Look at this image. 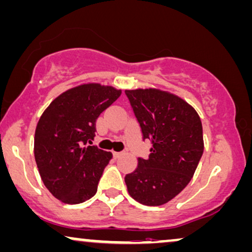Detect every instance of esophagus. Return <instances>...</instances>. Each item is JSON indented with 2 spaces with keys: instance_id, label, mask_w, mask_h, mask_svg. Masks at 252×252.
Segmentation results:
<instances>
[{
  "instance_id": "1",
  "label": "esophagus",
  "mask_w": 252,
  "mask_h": 252,
  "mask_svg": "<svg viewBox=\"0 0 252 252\" xmlns=\"http://www.w3.org/2000/svg\"><path fill=\"white\" fill-rule=\"evenodd\" d=\"M122 154H123L122 152H114V153H113V157H114L115 158H119Z\"/></svg>"
}]
</instances>
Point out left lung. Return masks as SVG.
I'll use <instances>...</instances> for the list:
<instances>
[{"label":"left lung","instance_id":"8db88e82","mask_svg":"<svg viewBox=\"0 0 252 252\" xmlns=\"http://www.w3.org/2000/svg\"><path fill=\"white\" fill-rule=\"evenodd\" d=\"M143 140L152 144L147 160L125 182L130 196L145 205H162L182 192L192 179L203 154L200 116L182 98L157 89L126 90Z\"/></svg>","mask_w":252,"mask_h":252}]
</instances>
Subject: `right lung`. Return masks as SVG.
I'll return each mask as SVG.
<instances>
[{
  "instance_id": "add662e5",
  "label": "right lung",
  "mask_w": 252,
  "mask_h": 252,
  "mask_svg": "<svg viewBox=\"0 0 252 252\" xmlns=\"http://www.w3.org/2000/svg\"><path fill=\"white\" fill-rule=\"evenodd\" d=\"M120 95L112 87L84 84L57 97L38 120L35 161L45 187L63 203H82L97 193L112 153L89 144L98 116Z\"/></svg>"
}]
</instances>
